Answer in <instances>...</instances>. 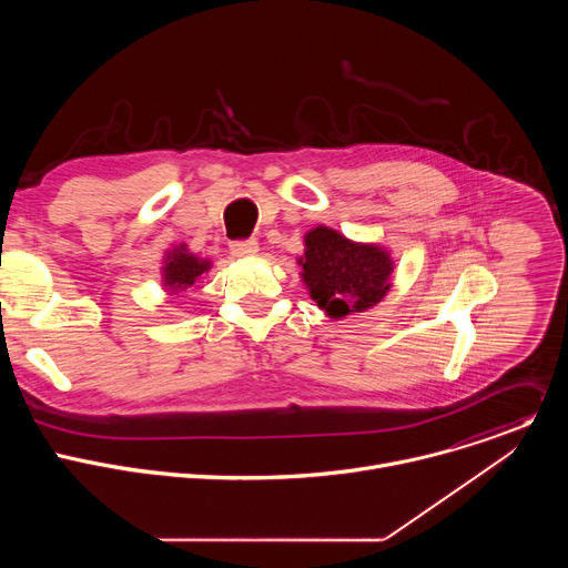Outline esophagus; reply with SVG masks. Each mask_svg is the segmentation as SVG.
<instances>
[{
    "instance_id": "obj_1",
    "label": "esophagus",
    "mask_w": 568,
    "mask_h": 568,
    "mask_svg": "<svg viewBox=\"0 0 568 568\" xmlns=\"http://www.w3.org/2000/svg\"><path fill=\"white\" fill-rule=\"evenodd\" d=\"M231 254L235 258H252L258 254V242L256 237H247V240H233L231 242Z\"/></svg>"
}]
</instances>
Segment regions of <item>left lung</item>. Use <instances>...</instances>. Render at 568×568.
<instances>
[{
  "mask_svg": "<svg viewBox=\"0 0 568 568\" xmlns=\"http://www.w3.org/2000/svg\"><path fill=\"white\" fill-rule=\"evenodd\" d=\"M303 283L316 305L333 318L364 312L390 287L393 261L377 245H362L328 226L305 235Z\"/></svg>",
  "mask_w": 568,
  "mask_h": 568,
  "instance_id": "8db88e82",
  "label": "left lung"
}]
</instances>
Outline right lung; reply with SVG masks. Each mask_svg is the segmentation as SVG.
Here are the masks:
<instances>
[{
	"mask_svg": "<svg viewBox=\"0 0 568 568\" xmlns=\"http://www.w3.org/2000/svg\"><path fill=\"white\" fill-rule=\"evenodd\" d=\"M211 263L202 261L186 252V247H178L166 256L164 265V285L171 292L189 290L204 272H209Z\"/></svg>",
	"mask_w": 568,
	"mask_h": 568,
	"instance_id": "right-lung-1",
	"label": "right lung"
}]
</instances>
